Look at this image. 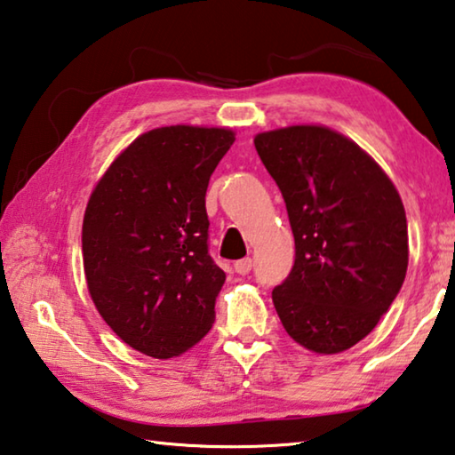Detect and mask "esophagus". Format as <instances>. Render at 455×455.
I'll return each instance as SVG.
<instances>
[{
	"label": "esophagus",
	"mask_w": 455,
	"mask_h": 455,
	"mask_svg": "<svg viewBox=\"0 0 455 455\" xmlns=\"http://www.w3.org/2000/svg\"><path fill=\"white\" fill-rule=\"evenodd\" d=\"M252 267H254L252 259H241V260L235 262V270L238 272V275H243V276L249 275V272L252 270Z\"/></svg>",
	"instance_id": "34e87169"
}]
</instances>
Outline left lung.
Returning a JSON list of instances; mask_svg holds the SVG:
<instances>
[{"label":"left lung","mask_w":455,"mask_h":455,"mask_svg":"<svg viewBox=\"0 0 455 455\" xmlns=\"http://www.w3.org/2000/svg\"><path fill=\"white\" fill-rule=\"evenodd\" d=\"M291 220L296 259L272 291L292 340L338 354L366 338L408 270V222L379 164L336 131L292 125L254 137Z\"/></svg>","instance_id":"8db88e82"}]
</instances>
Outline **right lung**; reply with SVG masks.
<instances>
[{
  "label": "right lung",
  "instance_id": "add662e5",
  "mask_svg": "<svg viewBox=\"0 0 455 455\" xmlns=\"http://www.w3.org/2000/svg\"><path fill=\"white\" fill-rule=\"evenodd\" d=\"M233 143L230 129H153L89 196L81 235L89 294L113 332L147 356H179L212 326L227 275L209 254L204 195Z\"/></svg>",
  "mask_w": 455,
  "mask_h": 455
}]
</instances>
